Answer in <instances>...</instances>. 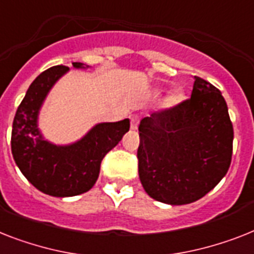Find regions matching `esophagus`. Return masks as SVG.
<instances>
[{"label":"esophagus","mask_w":254,"mask_h":254,"mask_svg":"<svg viewBox=\"0 0 254 254\" xmlns=\"http://www.w3.org/2000/svg\"><path fill=\"white\" fill-rule=\"evenodd\" d=\"M130 121H131V129H133V130H137L138 124H139V117H138L137 115H133V116L130 117Z\"/></svg>","instance_id":"esophagus-1"}]
</instances>
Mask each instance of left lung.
Instances as JSON below:
<instances>
[{
    "instance_id": "8db88e82",
    "label": "left lung",
    "mask_w": 254,
    "mask_h": 254,
    "mask_svg": "<svg viewBox=\"0 0 254 254\" xmlns=\"http://www.w3.org/2000/svg\"><path fill=\"white\" fill-rule=\"evenodd\" d=\"M138 174L151 198L187 205L216 187L231 164L234 127L222 92L194 77L190 98L142 119Z\"/></svg>"
}]
</instances>
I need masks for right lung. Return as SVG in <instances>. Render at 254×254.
Returning <instances> with one entry per match:
<instances>
[{
    "mask_svg": "<svg viewBox=\"0 0 254 254\" xmlns=\"http://www.w3.org/2000/svg\"><path fill=\"white\" fill-rule=\"evenodd\" d=\"M75 69L88 65L73 63ZM69 67H49L31 83L16 109L11 130V152L16 166L36 189L53 197H73L94 187L100 163L129 131V119L99 123L83 137L69 145L45 139L39 127V113L49 91Z\"/></svg>",
    "mask_w": 254,
    "mask_h": 254,
    "instance_id": "right-lung-1",
    "label": "right lung"
}]
</instances>
